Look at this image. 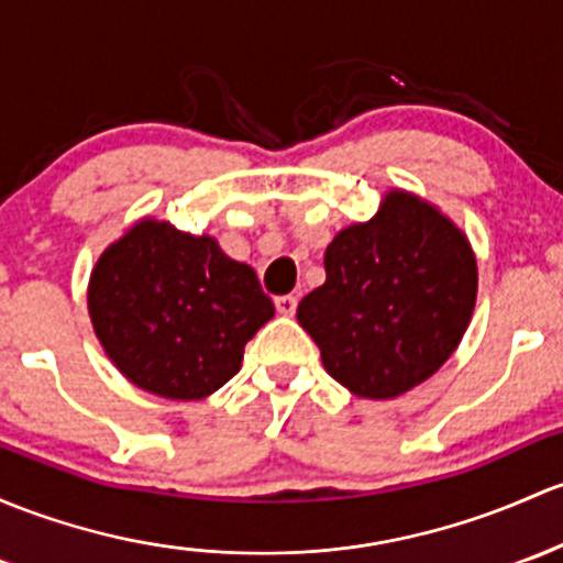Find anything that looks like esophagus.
Instances as JSON below:
<instances>
[{
	"label": "esophagus",
	"instance_id": "34e87169",
	"mask_svg": "<svg viewBox=\"0 0 563 563\" xmlns=\"http://www.w3.org/2000/svg\"><path fill=\"white\" fill-rule=\"evenodd\" d=\"M295 308H298V298L295 295H279L276 298V311L284 313V317H292Z\"/></svg>",
	"mask_w": 563,
	"mask_h": 563
}]
</instances>
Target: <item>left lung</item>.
<instances>
[{"label": "left lung", "instance_id": "1", "mask_svg": "<svg viewBox=\"0 0 563 563\" xmlns=\"http://www.w3.org/2000/svg\"><path fill=\"white\" fill-rule=\"evenodd\" d=\"M324 271L298 322L330 376L367 400H389L440 371L473 317L470 241L408 192H389L371 222L338 233Z\"/></svg>", "mask_w": 563, "mask_h": 563}]
</instances>
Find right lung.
<instances>
[{"mask_svg":"<svg viewBox=\"0 0 563 563\" xmlns=\"http://www.w3.org/2000/svg\"><path fill=\"white\" fill-rule=\"evenodd\" d=\"M88 311L131 384L201 400L239 373L244 346L274 317L257 274L209 235L144 220L99 257Z\"/></svg>","mask_w":563,"mask_h":563,"instance_id":"obj_1","label":"right lung"}]
</instances>
